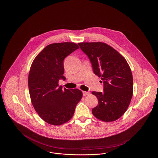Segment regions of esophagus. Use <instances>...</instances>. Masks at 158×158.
<instances>
[{"mask_svg":"<svg viewBox=\"0 0 158 158\" xmlns=\"http://www.w3.org/2000/svg\"><path fill=\"white\" fill-rule=\"evenodd\" d=\"M90 93L89 92H85V91H83V95L84 96H86V95H88Z\"/></svg>","mask_w":158,"mask_h":158,"instance_id":"34e87169","label":"esophagus"}]
</instances>
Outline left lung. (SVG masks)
I'll return each mask as SVG.
<instances>
[{
  "instance_id": "obj_1",
  "label": "left lung",
  "mask_w": 158,
  "mask_h": 158,
  "mask_svg": "<svg viewBox=\"0 0 158 158\" xmlns=\"http://www.w3.org/2000/svg\"><path fill=\"white\" fill-rule=\"evenodd\" d=\"M78 44L89 57L94 74L103 83V92H92L98 100L97 106L92 110V114L106 122L118 120L127 111L133 95V76L127 60L105 43L82 42Z\"/></svg>"
}]
</instances>
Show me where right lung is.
I'll return each mask as SVG.
<instances>
[{"instance_id": "add662e5", "label": "right lung", "mask_w": 158, "mask_h": 158, "mask_svg": "<svg viewBox=\"0 0 158 158\" xmlns=\"http://www.w3.org/2000/svg\"><path fill=\"white\" fill-rule=\"evenodd\" d=\"M79 48L73 42L50 44L31 65L28 79L31 102L38 115L50 125L58 126L71 120L82 97L81 90H63L58 84L60 79H66L64 58Z\"/></svg>"}]
</instances>
